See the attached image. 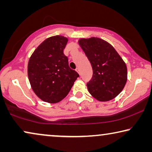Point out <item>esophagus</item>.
<instances>
[{"mask_svg":"<svg viewBox=\"0 0 152 152\" xmlns=\"http://www.w3.org/2000/svg\"><path fill=\"white\" fill-rule=\"evenodd\" d=\"M76 71L79 74H80V69H79V68H76Z\"/></svg>","mask_w":152,"mask_h":152,"instance_id":"esophagus-1","label":"esophagus"}]
</instances>
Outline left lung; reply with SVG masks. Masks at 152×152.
<instances>
[{
    "mask_svg": "<svg viewBox=\"0 0 152 152\" xmlns=\"http://www.w3.org/2000/svg\"><path fill=\"white\" fill-rule=\"evenodd\" d=\"M79 44L93 68V77L87 83L88 92L101 102L115 98L127 80V68L115 48L97 37L81 39Z\"/></svg>",
    "mask_w": 152,
    "mask_h": 152,
    "instance_id": "8db88e82",
    "label": "left lung"
}]
</instances>
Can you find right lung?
Instances as JSON below:
<instances>
[{"label": "right lung", "mask_w": 152, "mask_h": 152, "mask_svg": "<svg viewBox=\"0 0 152 152\" xmlns=\"http://www.w3.org/2000/svg\"><path fill=\"white\" fill-rule=\"evenodd\" d=\"M66 37L57 35L43 41L32 53L28 66L30 83L37 96L48 103H57L68 94L79 77L68 65L64 54Z\"/></svg>", "instance_id": "add662e5"}]
</instances>
